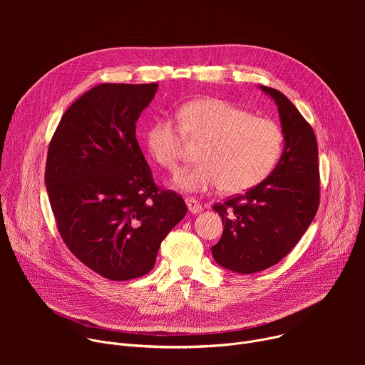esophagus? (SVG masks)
I'll list each match as a JSON object with an SVG mask.
<instances>
[{
  "mask_svg": "<svg viewBox=\"0 0 365 365\" xmlns=\"http://www.w3.org/2000/svg\"><path fill=\"white\" fill-rule=\"evenodd\" d=\"M186 205H187L189 212H192V214H199V212H202V210H203L200 202L196 200L195 197H186Z\"/></svg>",
  "mask_w": 365,
  "mask_h": 365,
  "instance_id": "1",
  "label": "esophagus"
}]
</instances>
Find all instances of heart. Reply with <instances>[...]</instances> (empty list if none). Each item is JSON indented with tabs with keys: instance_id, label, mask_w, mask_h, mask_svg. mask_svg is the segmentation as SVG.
<instances>
[{
	"instance_id": "1",
	"label": "heart",
	"mask_w": 365,
	"mask_h": 365,
	"mask_svg": "<svg viewBox=\"0 0 365 365\" xmlns=\"http://www.w3.org/2000/svg\"><path fill=\"white\" fill-rule=\"evenodd\" d=\"M180 123L160 117L145 131V145L160 166L175 170L182 155L183 135L203 140L199 165L186 168L175 185L187 192L222 187L240 193L263 183L277 168L286 135L279 123L255 117L250 111L220 98L186 102L179 111Z\"/></svg>"
}]
</instances>
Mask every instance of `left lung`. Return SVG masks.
I'll return each mask as SVG.
<instances>
[{
	"label": "left lung",
	"mask_w": 365,
	"mask_h": 365,
	"mask_svg": "<svg viewBox=\"0 0 365 365\" xmlns=\"http://www.w3.org/2000/svg\"><path fill=\"white\" fill-rule=\"evenodd\" d=\"M259 88L277 103L286 135L283 155L263 183L212 206L224 224L221 240L211 247L212 255L220 266L241 274L277 264L299 242L319 206L314 128L280 91Z\"/></svg>",
	"instance_id": "left-lung-1"
}]
</instances>
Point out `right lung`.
Returning a JSON list of instances; mask_svg holds the SVG:
<instances>
[{
	"instance_id": "obj_1",
	"label": "right lung",
	"mask_w": 365,
	"mask_h": 365,
	"mask_svg": "<svg viewBox=\"0 0 365 365\" xmlns=\"http://www.w3.org/2000/svg\"><path fill=\"white\" fill-rule=\"evenodd\" d=\"M159 83H101L78 98L50 140L44 182L59 234L99 276L147 274L187 207L160 189L135 138Z\"/></svg>"
}]
</instances>
